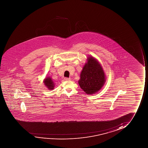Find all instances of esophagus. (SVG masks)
Instances as JSON below:
<instances>
[{
  "label": "esophagus",
  "mask_w": 148,
  "mask_h": 148,
  "mask_svg": "<svg viewBox=\"0 0 148 148\" xmlns=\"http://www.w3.org/2000/svg\"><path fill=\"white\" fill-rule=\"evenodd\" d=\"M64 80H66V81H69V80H71V78H67V77H66L64 78Z\"/></svg>",
  "instance_id": "1"
}]
</instances>
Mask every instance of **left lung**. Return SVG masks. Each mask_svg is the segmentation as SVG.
<instances>
[{
    "mask_svg": "<svg viewBox=\"0 0 148 148\" xmlns=\"http://www.w3.org/2000/svg\"><path fill=\"white\" fill-rule=\"evenodd\" d=\"M105 81V74L101 65L93 57H88L78 81L80 87L86 94H95L101 89Z\"/></svg>",
    "mask_w": 148,
    "mask_h": 148,
    "instance_id": "8db88e82",
    "label": "left lung"
}]
</instances>
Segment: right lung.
Returning a JSON list of instances; mask_svg holds the SVG:
<instances>
[{"mask_svg":"<svg viewBox=\"0 0 148 148\" xmlns=\"http://www.w3.org/2000/svg\"><path fill=\"white\" fill-rule=\"evenodd\" d=\"M45 85L47 86L49 90H52L54 88L55 84L50 77H47L44 80Z\"/></svg>","mask_w":148,"mask_h":148,"instance_id":"1","label":"right lung"}]
</instances>
